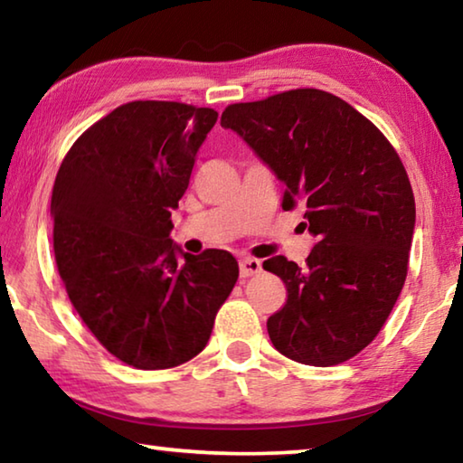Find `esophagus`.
Returning <instances> with one entry per match:
<instances>
[{
    "label": "esophagus",
    "instance_id": "esophagus-1",
    "mask_svg": "<svg viewBox=\"0 0 463 463\" xmlns=\"http://www.w3.org/2000/svg\"><path fill=\"white\" fill-rule=\"evenodd\" d=\"M239 271H241V278L257 276V273L261 271V261L253 260V257H245V260L239 261Z\"/></svg>",
    "mask_w": 463,
    "mask_h": 463
}]
</instances>
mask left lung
Instances as JSON below:
<instances>
[{
    "label": "left lung",
    "instance_id": "1",
    "mask_svg": "<svg viewBox=\"0 0 463 463\" xmlns=\"http://www.w3.org/2000/svg\"><path fill=\"white\" fill-rule=\"evenodd\" d=\"M221 124L286 184L281 208L307 206L318 237L307 268L284 255L263 261L288 289L268 318L273 347L307 365L347 362L380 333L409 271L414 195L401 156L375 124L323 90L231 104Z\"/></svg>",
    "mask_w": 463,
    "mask_h": 463
}]
</instances>
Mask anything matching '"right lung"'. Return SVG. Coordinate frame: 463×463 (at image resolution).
Here are the masks:
<instances>
[{
  "label": "right lung",
  "instance_id": "obj_1",
  "mask_svg": "<svg viewBox=\"0 0 463 463\" xmlns=\"http://www.w3.org/2000/svg\"><path fill=\"white\" fill-rule=\"evenodd\" d=\"M213 108L138 99L75 140L52 187L59 276L91 335L127 365L167 370L206 347L239 263L184 253L169 232Z\"/></svg>",
  "mask_w": 463,
  "mask_h": 463
}]
</instances>
